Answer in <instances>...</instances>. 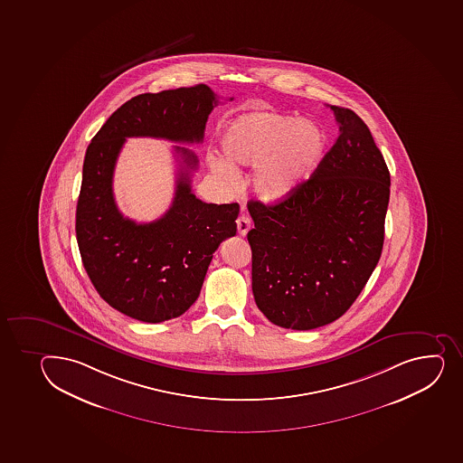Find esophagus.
Listing matches in <instances>:
<instances>
[{
    "mask_svg": "<svg viewBox=\"0 0 463 463\" xmlns=\"http://www.w3.org/2000/svg\"><path fill=\"white\" fill-rule=\"evenodd\" d=\"M252 228V219L248 214L240 215L237 219V229H239L240 235H246L249 232V229Z\"/></svg>",
    "mask_w": 463,
    "mask_h": 463,
    "instance_id": "obj_1",
    "label": "esophagus"
}]
</instances>
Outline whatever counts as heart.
Returning <instances> with one entry per match:
<instances>
[{
  "label": "heart",
  "instance_id": "heart-1",
  "mask_svg": "<svg viewBox=\"0 0 463 463\" xmlns=\"http://www.w3.org/2000/svg\"><path fill=\"white\" fill-rule=\"evenodd\" d=\"M325 147L326 138L317 124L275 110L241 115L222 137V150L229 164L257 167L253 190L266 202L286 201L295 194L315 175ZM229 164L220 157L210 161L213 172L234 182V168Z\"/></svg>",
  "mask_w": 463,
  "mask_h": 463
}]
</instances>
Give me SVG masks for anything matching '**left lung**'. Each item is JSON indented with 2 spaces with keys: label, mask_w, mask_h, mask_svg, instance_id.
Listing matches in <instances>:
<instances>
[{
  "label": "left lung",
  "mask_w": 463,
  "mask_h": 463,
  "mask_svg": "<svg viewBox=\"0 0 463 463\" xmlns=\"http://www.w3.org/2000/svg\"><path fill=\"white\" fill-rule=\"evenodd\" d=\"M339 137L286 201H250L252 291L282 328H319L344 316L382 257L391 175L355 112L329 106Z\"/></svg>",
  "instance_id": "obj_1"
}]
</instances>
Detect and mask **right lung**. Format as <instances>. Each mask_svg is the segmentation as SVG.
I'll use <instances>...</instances> for the list:
<instances>
[{
  "label": "right lung",
  "instance_id": "obj_1",
  "mask_svg": "<svg viewBox=\"0 0 463 463\" xmlns=\"http://www.w3.org/2000/svg\"><path fill=\"white\" fill-rule=\"evenodd\" d=\"M217 101L206 85L139 94L110 115L86 148L76 211L81 262L99 295L132 319L157 324L179 317L194 304L213 253L237 232L240 206L197 199L190 175L199 161L176 146L185 165L172 206L161 219L137 223L115 203L117 157L130 137L202 143Z\"/></svg>",
  "mask_w": 463,
  "mask_h": 463
}]
</instances>
